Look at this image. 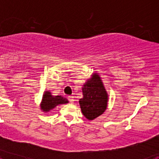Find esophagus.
I'll list each match as a JSON object with an SVG mask.
<instances>
[{
  "instance_id": "obj_1",
  "label": "esophagus",
  "mask_w": 159,
  "mask_h": 159,
  "mask_svg": "<svg viewBox=\"0 0 159 159\" xmlns=\"http://www.w3.org/2000/svg\"><path fill=\"white\" fill-rule=\"evenodd\" d=\"M67 99H68L69 102H74V100H75V99H74V96H68L67 97Z\"/></svg>"
}]
</instances>
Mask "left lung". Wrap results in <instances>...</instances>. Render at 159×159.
Instances as JSON below:
<instances>
[{
	"label": "left lung",
	"instance_id": "left-lung-1",
	"mask_svg": "<svg viewBox=\"0 0 159 159\" xmlns=\"http://www.w3.org/2000/svg\"><path fill=\"white\" fill-rule=\"evenodd\" d=\"M83 97L80 99L82 113L89 120L101 116L107 106L108 95L99 75L95 73L84 85Z\"/></svg>",
	"mask_w": 159,
	"mask_h": 159
}]
</instances>
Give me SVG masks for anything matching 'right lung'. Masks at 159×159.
<instances>
[{
    "instance_id": "add662e5",
    "label": "right lung",
    "mask_w": 159,
    "mask_h": 159,
    "mask_svg": "<svg viewBox=\"0 0 159 159\" xmlns=\"http://www.w3.org/2000/svg\"><path fill=\"white\" fill-rule=\"evenodd\" d=\"M67 102H68V101L66 98H64L61 95L53 96V95H52L51 92L47 91L43 93V99H42L40 107H41L43 111L48 112L56 107L57 105L64 104V103H67Z\"/></svg>"
}]
</instances>
